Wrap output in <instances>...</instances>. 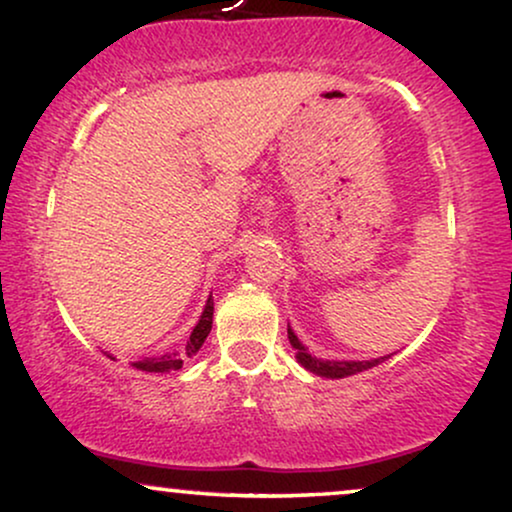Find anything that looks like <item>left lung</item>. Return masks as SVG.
I'll use <instances>...</instances> for the list:
<instances>
[{"mask_svg":"<svg viewBox=\"0 0 512 512\" xmlns=\"http://www.w3.org/2000/svg\"><path fill=\"white\" fill-rule=\"evenodd\" d=\"M288 341H291V346L295 348V357H298L300 365L310 369V372L317 374V377H326V379L350 377V374L365 372V369H372L377 367L379 362H384V357H377V360H362V362L360 360H319V357H312L307 353V348L298 341V336L293 334L291 326H288Z\"/></svg>","mask_w":512,"mask_h":512,"instance_id":"1","label":"left lung"}]
</instances>
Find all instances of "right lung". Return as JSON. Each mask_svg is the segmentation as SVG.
I'll return each mask as SVG.
<instances>
[{
  "label": "right lung",
  "mask_w": 512,
  "mask_h": 512,
  "mask_svg": "<svg viewBox=\"0 0 512 512\" xmlns=\"http://www.w3.org/2000/svg\"><path fill=\"white\" fill-rule=\"evenodd\" d=\"M212 315H214V300L207 298L205 312H202L200 322L195 324L193 334H190V341L186 346V357L195 355L197 350L202 348L205 338L212 331ZM135 369H143V372H169V369H181L183 367V355L171 353V355H162V357H145V360L133 362Z\"/></svg>",
  "instance_id": "right-lung-1"
}]
</instances>
